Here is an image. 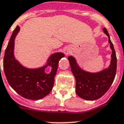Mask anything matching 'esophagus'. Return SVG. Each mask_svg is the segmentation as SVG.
<instances>
[{
    "label": "esophagus",
    "instance_id": "esophagus-1",
    "mask_svg": "<svg viewBox=\"0 0 124 124\" xmlns=\"http://www.w3.org/2000/svg\"><path fill=\"white\" fill-rule=\"evenodd\" d=\"M67 52V54H68V53H71L70 52Z\"/></svg>",
    "mask_w": 124,
    "mask_h": 124
}]
</instances>
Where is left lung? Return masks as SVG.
I'll use <instances>...</instances> for the list:
<instances>
[{"instance_id": "8db88e82", "label": "left lung", "mask_w": 124, "mask_h": 124, "mask_svg": "<svg viewBox=\"0 0 124 124\" xmlns=\"http://www.w3.org/2000/svg\"><path fill=\"white\" fill-rule=\"evenodd\" d=\"M108 37V42L112 50L110 65L108 68L97 72H89L81 69L75 58L68 57L71 72L76 79V93L81 98L87 101L97 100L108 90L114 81L116 71V57L114 47L106 28L102 29Z\"/></svg>"}]
</instances>
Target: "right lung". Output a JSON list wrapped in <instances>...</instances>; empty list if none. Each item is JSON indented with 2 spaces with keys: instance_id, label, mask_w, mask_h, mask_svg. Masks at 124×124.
<instances>
[{
  "instance_id": "add662e5",
  "label": "right lung",
  "mask_w": 124,
  "mask_h": 124,
  "mask_svg": "<svg viewBox=\"0 0 124 124\" xmlns=\"http://www.w3.org/2000/svg\"><path fill=\"white\" fill-rule=\"evenodd\" d=\"M19 31L20 27L17 26L6 49L3 62L5 75L10 86L21 96L28 99L39 100L52 91L59 61L64 55L61 52L53 53L48 58L46 65L41 67L29 69L24 67L14 56L15 39ZM48 66L52 67L49 74L45 72Z\"/></svg>"
}]
</instances>
